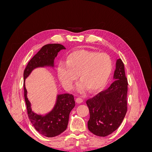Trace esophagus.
<instances>
[{
  "mask_svg": "<svg viewBox=\"0 0 152 152\" xmlns=\"http://www.w3.org/2000/svg\"><path fill=\"white\" fill-rule=\"evenodd\" d=\"M76 102L77 103H82L83 102V99H82L81 98H77V99H76Z\"/></svg>",
  "mask_w": 152,
  "mask_h": 152,
  "instance_id": "1",
  "label": "esophagus"
}]
</instances>
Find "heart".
<instances>
[{
	"label": "heart",
	"mask_w": 152,
	"mask_h": 152,
	"mask_svg": "<svg viewBox=\"0 0 152 152\" xmlns=\"http://www.w3.org/2000/svg\"><path fill=\"white\" fill-rule=\"evenodd\" d=\"M112 68V61L108 54L78 50L68 55L66 64H59L58 71L59 79L66 89L72 88L79 75L81 82L78 91L83 93L87 88L94 93L107 84Z\"/></svg>",
	"instance_id": "1"
}]
</instances>
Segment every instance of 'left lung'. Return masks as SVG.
Segmentation results:
<instances>
[{
  "mask_svg": "<svg viewBox=\"0 0 152 152\" xmlns=\"http://www.w3.org/2000/svg\"><path fill=\"white\" fill-rule=\"evenodd\" d=\"M113 79L110 86L93 98L87 100L90 118L89 130L94 134L105 137L121 126L127 110V79L121 59L116 63Z\"/></svg>",
  "mask_w": 152,
  "mask_h": 152,
  "instance_id": "left-lung-1",
  "label": "left lung"
}]
</instances>
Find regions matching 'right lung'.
<instances>
[{
	"label": "right lung",
	"mask_w": 152,
	"mask_h": 152,
	"mask_svg": "<svg viewBox=\"0 0 152 152\" xmlns=\"http://www.w3.org/2000/svg\"><path fill=\"white\" fill-rule=\"evenodd\" d=\"M66 48L59 44H49L44 45L32 58L26 65L23 73L24 96L28 118L35 129L40 134L48 137L58 136L65 131L68 126L69 115L75 106L73 95L63 94L58 95L56 104L49 113L42 116L33 112L31 104L27 98L25 79L31 71L37 67L54 66V59L58 53Z\"/></svg>",
	"instance_id": "right-lung-1"
}]
</instances>
